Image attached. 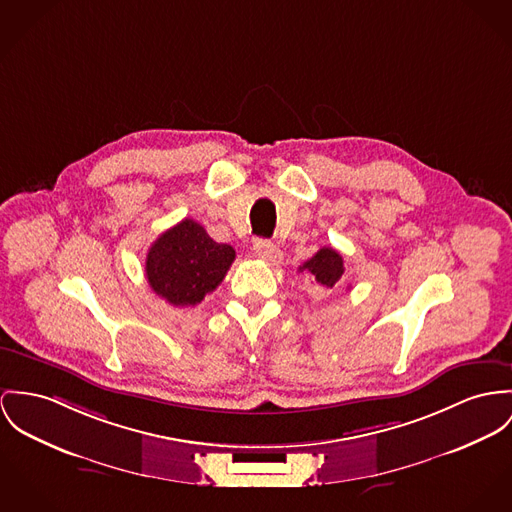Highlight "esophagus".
<instances>
[{"label":"esophagus","mask_w":512,"mask_h":512,"mask_svg":"<svg viewBox=\"0 0 512 512\" xmlns=\"http://www.w3.org/2000/svg\"><path fill=\"white\" fill-rule=\"evenodd\" d=\"M253 251H255V255H257L259 259H263V261H267V263H278V261H280V251H278V247L273 245L271 241L259 239V241L255 243Z\"/></svg>","instance_id":"esophagus-1"}]
</instances>
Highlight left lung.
<instances>
[{"label":"left lung","instance_id":"left-lung-1","mask_svg":"<svg viewBox=\"0 0 512 512\" xmlns=\"http://www.w3.org/2000/svg\"><path fill=\"white\" fill-rule=\"evenodd\" d=\"M300 271H308L310 275L314 276L317 284H321L325 288H333L345 273L343 257L331 247H321L312 259H308L300 267Z\"/></svg>","mask_w":512,"mask_h":512}]
</instances>
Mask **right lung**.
Listing matches in <instances>:
<instances>
[{"label":"right lung","instance_id":"obj_1","mask_svg":"<svg viewBox=\"0 0 512 512\" xmlns=\"http://www.w3.org/2000/svg\"><path fill=\"white\" fill-rule=\"evenodd\" d=\"M236 259L228 243H216L191 218L181 220L152 243L146 278L171 306H197L214 292Z\"/></svg>","mask_w":512,"mask_h":512}]
</instances>
